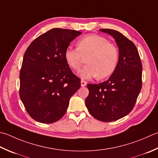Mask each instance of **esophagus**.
Here are the masks:
<instances>
[{"mask_svg": "<svg viewBox=\"0 0 158 158\" xmlns=\"http://www.w3.org/2000/svg\"><path fill=\"white\" fill-rule=\"evenodd\" d=\"M86 85H87V82L85 81H81V85L82 87H84V86H85Z\"/></svg>", "mask_w": 158, "mask_h": 158, "instance_id": "34e87169", "label": "esophagus"}]
</instances>
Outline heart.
Wrapping results in <instances>:
<instances>
[{"instance_id":"heart-1","label":"heart","mask_w":158,"mask_h":158,"mask_svg":"<svg viewBox=\"0 0 158 158\" xmlns=\"http://www.w3.org/2000/svg\"><path fill=\"white\" fill-rule=\"evenodd\" d=\"M77 48H66L64 57L72 69L79 70L84 59L87 65L79 72L82 79H90L98 76L106 78L115 70L118 60V52L107 40L98 35H88L77 42Z\"/></svg>"}]
</instances>
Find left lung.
Listing matches in <instances>:
<instances>
[{
	"instance_id": "obj_1",
	"label": "left lung",
	"mask_w": 158,
	"mask_h": 158,
	"mask_svg": "<svg viewBox=\"0 0 158 158\" xmlns=\"http://www.w3.org/2000/svg\"><path fill=\"white\" fill-rule=\"evenodd\" d=\"M100 31L115 40L118 61L106 81L87 85L89 94L85 106L96 119L111 122L127 115L134 108L142 88L143 66L137 48L127 38L113 29Z\"/></svg>"
}]
</instances>
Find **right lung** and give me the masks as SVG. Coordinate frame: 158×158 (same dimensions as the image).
Here are the masks:
<instances>
[{
	"label": "right lung",
	"instance_id": "add662e5",
	"mask_svg": "<svg viewBox=\"0 0 158 158\" xmlns=\"http://www.w3.org/2000/svg\"><path fill=\"white\" fill-rule=\"evenodd\" d=\"M81 32L52 29L34 40L24 55L20 97L36 121L52 123L66 114L70 97L81 85L64 57L70 43Z\"/></svg>",
	"mask_w": 158,
	"mask_h": 158
}]
</instances>
